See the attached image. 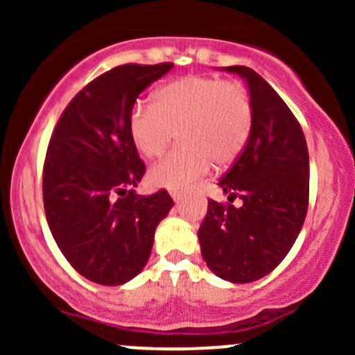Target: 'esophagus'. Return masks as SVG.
I'll use <instances>...</instances> for the list:
<instances>
[{
	"mask_svg": "<svg viewBox=\"0 0 355 355\" xmlns=\"http://www.w3.org/2000/svg\"><path fill=\"white\" fill-rule=\"evenodd\" d=\"M170 196H171V199L175 200V202H178V200L182 199V192H178V191H173V192H170Z\"/></svg>",
	"mask_w": 355,
	"mask_h": 355,
	"instance_id": "esophagus-1",
	"label": "esophagus"
}]
</instances>
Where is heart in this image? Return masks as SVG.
<instances>
[{
	"label": "heart",
	"instance_id": "obj_1",
	"mask_svg": "<svg viewBox=\"0 0 355 355\" xmlns=\"http://www.w3.org/2000/svg\"><path fill=\"white\" fill-rule=\"evenodd\" d=\"M252 127V106L239 82L187 75L155 92V105L137 101L128 113V132L144 157H157L175 139L182 144L153 166V184L185 189L207 173L211 161H235Z\"/></svg>",
	"mask_w": 355,
	"mask_h": 355
}]
</instances>
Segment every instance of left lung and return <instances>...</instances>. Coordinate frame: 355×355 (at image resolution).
<instances>
[{"mask_svg": "<svg viewBox=\"0 0 355 355\" xmlns=\"http://www.w3.org/2000/svg\"><path fill=\"white\" fill-rule=\"evenodd\" d=\"M245 82L252 127L234 166L218 182L242 206L209 200L199 228L207 268L221 280L250 284L284 261L302 230L309 200V153L306 137L284 99L247 67H221Z\"/></svg>", "mask_w": 355, "mask_h": 355, "instance_id": "left-lung-1", "label": "left lung"}]
</instances>
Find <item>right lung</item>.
<instances>
[{
  "label": "right lung",
  "instance_id": "right-lung-1",
  "mask_svg": "<svg viewBox=\"0 0 355 355\" xmlns=\"http://www.w3.org/2000/svg\"><path fill=\"white\" fill-rule=\"evenodd\" d=\"M171 68L121 65L99 75L71 99L49 141L46 220L68 263L94 284L116 287L137 277L173 207L166 191L135 194L146 166L128 132L139 94Z\"/></svg>",
  "mask_w": 355,
  "mask_h": 355
}]
</instances>
